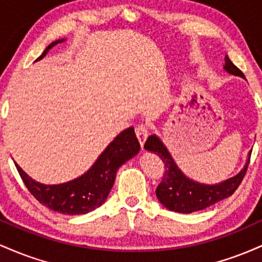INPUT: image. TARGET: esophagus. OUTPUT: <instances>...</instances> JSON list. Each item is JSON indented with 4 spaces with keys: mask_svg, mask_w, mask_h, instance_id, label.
<instances>
[{
    "mask_svg": "<svg viewBox=\"0 0 262 262\" xmlns=\"http://www.w3.org/2000/svg\"><path fill=\"white\" fill-rule=\"evenodd\" d=\"M135 134H137V138H138V140H139L140 145L143 146L144 143H145L146 138L149 137L148 125H145V124L137 125V127H135Z\"/></svg>",
    "mask_w": 262,
    "mask_h": 262,
    "instance_id": "34e87169",
    "label": "esophagus"
}]
</instances>
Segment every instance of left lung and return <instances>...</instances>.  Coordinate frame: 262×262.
Listing matches in <instances>:
<instances>
[{
	"mask_svg": "<svg viewBox=\"0 0 262 262\" xmlns=\"http://www.w3.org/2000/svg\"><path fill=\"white\" fill-rule=\"evenodd\" d=\"M224 70L231 75L245 79L244 74L230 61L228 56H225ZM144 148L155 152L165 165V175L162 176L161 182L156 188V197L162 206L179 213L202 210L231 196L244 179L251 156L250 151L244 169L237 175L215 185H204L183 175L182 171L177 167L173 159L171 158L169 150L156 135H150L144 144Z\"/></svg>",
	"mask_w": 262,
	"mask_h": 262,
	"instance_id": "1",
	"label": "left lung"
}]
</instances>
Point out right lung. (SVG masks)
Wrapping results in <instances>:
<instances>
[{"instance_id": "add662e5", "label": "right lung", "mask_w": 262, "mask_h": 262, "mask_svg": "<svg viewBox=\"0 0 262 262\" xmlns=\"http://www.w3.org/2000/svg\"><path fill=\"white\" fill-rule=\"evenodd\" d=\"M64 40L60 39L48 45L37 60L43 59L53 47ZM139 150L140 144L135 137L134 128L129 127L114 138L87 172L73 181L60 185H44L34 181L16 162L14 164L26 187L38 202L62 214H86L103 204L113 187L117 171L137 155Z\"/></svg>"}]
</instances>
